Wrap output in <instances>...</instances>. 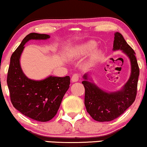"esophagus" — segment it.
Returning <instances> with one entry per match:
<instances>
[{"label": "esophagus", "mask_w": 147, "mask_h": 147, "mask_svg": "<svg viewBox=\"0 0 147 147\" xmlns=\"http://www.w3.org/2000/svg\"><path fill=\"white\" fill-rule=\"evenodd\" d=\"M79 78H80V74H73V76H72L71 77V81L73 82H77V81H78Z\"/></svg>", "instance_id": "1"}]
</instances>
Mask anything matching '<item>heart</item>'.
Masks as SVG:
<instances>
[{"label": "heart", "instance_id": "heart-1", "mask_svg": "<svg viewBox=\"0 0 147 147\" xmlns=\"http://www.w3.org/2000/svg\"><path fill=\"white\" fill-rule=\"evenodd\" d=\"M96 45V43L94 41H89V42L84 43L83 45H81L77 48L76 51V54L79 56H84V55L88 54L90 53L93 49H94ZM99 56V53L98 51H95L91 56V60H96L98 57Z\"/></svg>", "mask_w": 147, "mask_h": 147}]
</instances>
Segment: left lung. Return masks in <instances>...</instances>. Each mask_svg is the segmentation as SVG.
<instances>
[{
	"mask_svg": "<svg viewBox=\"0 0 147 147\" xmlns=\"http://www.w3.org/2000/svg\"><path fill=\"white\" fill-rule=\"evenodd\" d=\"M113 49L122 50L130 58L131 64V75L123 89L115 93L105 92L87 81V75L84 76L85 80L82 82L85 89L86 109L91 118L98 122H109L118 118L134 103L137 95L140 69L135 51L118 32L115 34Z\"/></svg>",
	"mask_w": 147,
	"mask_h": 147,
	"instance_id": "left-lung-1",
	"label": "left lung"
}]
</instances>
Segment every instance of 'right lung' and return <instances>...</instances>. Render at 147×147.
Segmentation results:
<instances>
[{
    "instance_id": "add662e5",
    "label": "right lung",
    "mask_w": 147,
    "mask_h": 147,
    "mask_svg": "<svg viewBox=\"0 0 147 147\" xmlns=\"http://www.w3.org/2000/svg\"><path fill=\"white\" fill-rule=\"evenodd\" d=\"M47 34L31 33L22 40L10 58L7 82L13 107L25 116L39 122H47L56 115L64 95L70 84L69 76H49L43 80L27 78L20 65L24 45L29 40L49 38Z\"/></svg>"
}]
</instances>
